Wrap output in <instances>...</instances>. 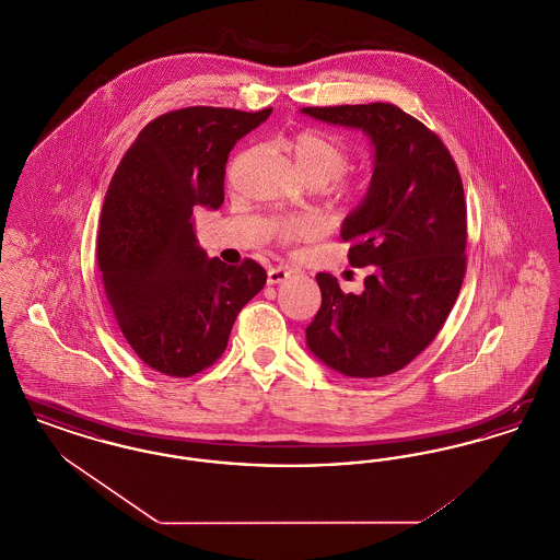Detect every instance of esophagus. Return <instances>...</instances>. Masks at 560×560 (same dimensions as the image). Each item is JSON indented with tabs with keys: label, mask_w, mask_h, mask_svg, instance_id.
I'll list each match as a JSON object with an SVG mask.
<instances>
[{
	"label": "esophagus",
	"mask_w": 560,
	"mask_h": 560,
	"mask_svg": "<svg viewBox=\"0 0 560 560\" xmlns=\"http://www.w3.org/2000/svg\"><path fill=\"white\" fill-rule=\"evenodd\" d=\"M288 277H290V270H288V268H270V270L267 272L268 285H277V283H283Z\"/></svg>",
	"instance_id": "1"
}]
</instances>
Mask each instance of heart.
I'll list each match as a JSON object with an SVG mask.
<instances>
[{"mask_svg": "<svg viewBox=\"0 0 560 560\" xmlns=\"http://www.w3.org/2000/svg\"><path fill=\"white\" fill-rule=\"evenodd\" d=\"M285 149L292 155L293 170L304 183L327 185L347 170L348 149L331 133L304 130L292 136ZM350 190L352 188L345 187V192ZM272 226L283 241L306 240L317 233V222L311 218H283L275 220Z\"/></svg>", "mask_w": 560, "mask_h": 560, "instance_id": "1", "label": "heart"}]
</instances>
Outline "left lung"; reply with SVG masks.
Instances as JSON below:
<instances>
[{"mask_svg": "<svg viewBox=\"0 0 560 560\" xmlns=\"http://www.w3.org/2000/svg\"><path fill=\"white\" fill-rule=\"evenodd\" d=\"M323 124L361 130L373 147L363 201L342 222L352 267H370L363 292L319 272L320 308L306 347L334 372H399L436 338L466 272V201L450 151L395 105L306 107Z\"/></svg>", "mask_w": 560, "mask_h": 560, "instance_id": "8db88e82", "label": "left lung"}]
</instances>
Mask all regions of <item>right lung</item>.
<instances>
[{"label": "right lung", "mask_w": 560, "mask_h": 560, "mask_svg": "<svg viewBox=\"0 0 560 560\" xmlns=\"http://www.w3.org/2000/svg\"><path fill=\"white\" fill-rule=\"evenodd\" d=\"M272 108L188 107L136 136L108 185L98 268L133 352L155 372L188 377L224 352L241 308L267 283L254 260L208 258L192 210L224 203V165Z\"/></svg>", "instance_id": "add662e5"}]
</instances>
